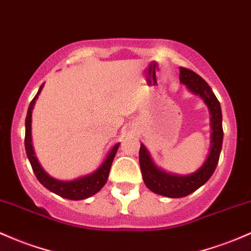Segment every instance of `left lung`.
Instances as JSON below:
<instances>
[{"label": "left lung", "instance_id": "left-lung-1", "mask_svg": "<svg viewBox=\"0 0 251 251\" xmlns=\"http://www.w3.org/2000/svg\"><path fill=\"white\" fill-rule=\"evenodd\" d=\"M180 81L181 83L186 84L192 93L199 95L210 108L211 126L213 131L212 147L207 159L198 172L192 175L178 176L168 174L163 170L158 169L151 161L150 155L144 145L140 144L139 164L144 183L150 191L168 198L186 197L207 182L218 164L223 145V136H224L222 125V108L210 85L194 71L182 67L180 68Z\"/></svg>", "mask_w": 251, "mask_h": 251}]
</instances>
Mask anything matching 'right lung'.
Returning <instances> with one entry per match:
<instances>
[{"mask_svg":"<svg viewBox=\"0 0 251 251\" xmlns=\"http://www.w3.org/2000/svg\"><path fill=\"white\" fill-rule=\"evenodd\" d=\"M44 84L41 85L38 90L37 95L34 96V99L31 101L28 107V111H27V117H26V133H25V148H26V153L27 157L29 159V163H31L33 172H34L35 176H37L38 181L43 184L45 188H48L49 191L53 192L54 194L59 195V197L65 198L69 200H82L87 199V198L92 197L95 193H98L101 188L104 186V183L107 182V178H108L109 170H111L112 162L114 159L115 153H117L118 148H119V143L115 144L111 152L108 153L107 158L104 159V162L101 164V167L96 170L93 174L83 176V177H79L77 180L74 181H59L56 178L51 177L46 174L43 170V168L40 167V164L38 163V159L35 158L34 151H33L32 147V138H31V118H32V109L34 106L35 100L38 99V95L40 94L41 89H43Z\"/></svg>","mask_w":251,"mask_h":251,"instance_id":"1","label":"right lung"}]
</instances>
